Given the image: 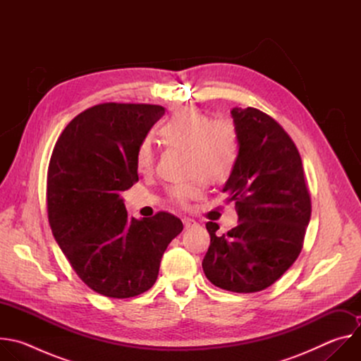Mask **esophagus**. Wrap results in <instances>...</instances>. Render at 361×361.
<instances>
[{
	"instance_id": "34e87169",
	"label": "esophagus",
	"mask_w": 361,
	"mask_h": 361,
	"mask_svg": "<svg viewBox=\"0 0 361 361\" xmlns=\"http://www.w3.org/2000/svg\"><path fill=\"white\" fill-rule=\"evenodd\" d=\"M183 224L185 228H190V227H195L197 226V221H194L192 219H183Z\"/></svg>"
}]
</instances>
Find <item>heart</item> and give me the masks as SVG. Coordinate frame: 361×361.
<instances>
[{"instance_id":"b5f03b06","label":"heart","mask_w":361,"mask_h":361,"mask_svg":"<svg viewBox=\"0 0 361 361\" xmlns=\"http://www.w3.org/2000/svg\"><path fill=\"white\" fill-rule=\"evenodd\" d=\"M160 134L167 145L187 149L190 176H200L209 184H221L230 177L237 159V135L228 121L212 120L201 111L185 110L171 117ZM137 166L140 171L154 167V149L148 140L138 147ZM170 194L177 204L187 205L190 200L200 197L201 184L177 185Z\"/></svg>"}]
</instances>
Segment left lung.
Returning a JSON list of instances; mask_svg holds the SVG:
<instances>
[{
    "label": "left lung",
    "instance_id": "8db88e82",
    "mask_svg": "<svg viewBox=\"0 0 361 361\" xmlns=\"http://www.w3.org/2000/svg\"><path fill=\"white\" fill-rule=\"evenodd\" d=\"M237 159L223 187L235 202L238 224L217 235L205 224L210 247L202 270L214 286L255 293L277 281L298 257L312 216L301 157L290 135L257 109L231 110Z\"/></svg>",
    "mask_w": 361,
    "mask_h": 361
}]
</instances>
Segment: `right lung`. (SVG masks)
<instances>
[{
    "label": "right lung",
    "mask_w": 361,
    "mask_h": 361,
    "mask_svg": "<svg viewBox=\"0 0 361 361\" xmlns=\"http://www.w3.org/2000/svg\"><path fill=\"white\" fill-rule=\"evenodd\" d=\"M164 113L149 104L94 106L64 128L49 160L51 230L77 276L106 297L151 288L167 245L183 231L170 213L128 217L121 197L138 181V147Z\"/></svg>",
    "instance_id": "add662e5"
}]
</instances>
